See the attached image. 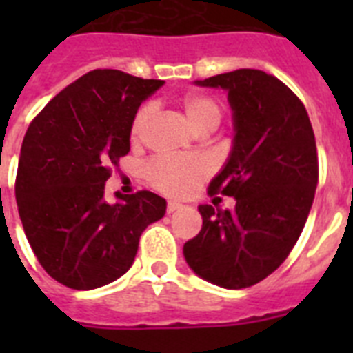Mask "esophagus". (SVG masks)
I'll return each mask as SVG.
<instances>
[{"instance_id": "esophagus-1", "label": "esophagus", "mask_w": 353, "mask_h": 353, "mask_svg": "<svg viewBox=\"0 0 353 353\" xmlns=\"http://www.w3.org/2000/svg\"><path fill=\"white\" fill-rule=\"evenodd\" d=\"M183 205L179 203V201H168V214H173L176 210H182Z\"/></svg>"}]
</instances>
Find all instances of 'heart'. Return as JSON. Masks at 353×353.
Masks as SVG:
<instances>
[{
    "label": "heart",
    "instance_id": "b5f03b06",
    "mask_svg": "<svg viewBox=\"0 0 353 353\" xmlns=\"http://www.w3.org/2000/svg\"><path fill=\"white\" fill-rule=\"evenodd\" d=\"M183 111L192 125L201 130H214L223 118V105L215 97L207 93H187L182 97ZM154 114V105L143 104L130 120V139L139 143L145 136L146 125ZM210 162L201 157H155L145 166V176L150 185L157 191L171 196L189 194L207 179L210 173Z\"/></svg>",
    "mask_w": 353,
    "mask_h": 353
}]
</instances>
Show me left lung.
<instances>
[{
  "mask_svg": "<svg viewBox=\"0 0 353 353\" xmlns=\"http://www.w3.org/2000/svg\"><path fill=\"white\" fill-rule=\"evenodd\" d=\"M196 83L228 92L235 139L208 194L232 196L236 205H199L203 226L183 244V256L214 285L248 288L288 258L304 230L318 183L313 127L301 99L263 70L239 68Z\"/></svg>",
  "mask_w": 353,
  "mask_h": 353,
  "instance_id": "obj_1",
  "label": "left lung"
}]
</instances>
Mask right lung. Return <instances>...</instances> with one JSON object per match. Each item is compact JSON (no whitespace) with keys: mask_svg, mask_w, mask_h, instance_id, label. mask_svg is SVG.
I'll return each instance as SVG.
<instances>
[{"mask_svg":"<svg viewBox=\"0 0 353 353\" xmlns=\"http://www.w3.org/2000/svg\"><path fill=\"white\" fill-rule=\"evenodd\" d=\"M164 81L97 68L61 90L33 118L21 146L15 199L43 270L74 290L127 272L148 224L166 214L150 191L104 198L105 180L130 150V120Z\"/></svg>","mask_w":353,"mask_h":353,"instance_id":"1","label":"right lung"}]
</instances>
